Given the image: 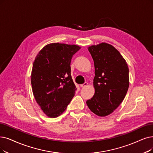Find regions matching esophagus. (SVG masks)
<instances>
[{
  "mask_svg": "<svg viewBox=\"0 0 153 153\" xmlns=\"http://www.w3.org/2000/svg\"><path fill=\"white\" fill-rule=\"evenodd\" d=\"M87 85H88V83H87V82H85L83 84L80 85V87H86Z\"/></svg>",
  "mask_w": 153,
  "mask_h": 153,
  "instance_id": "34e87169",
  "label": "esophagus"
}]
</instances>
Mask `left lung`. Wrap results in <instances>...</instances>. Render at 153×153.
Returning <instances> with one entry per match:
<instances>
[{
    "mask_svg": "<svg viewBox=\"0 0 153 153\" xmlns=\"http://www.w3.org/2000/svg\"><path fill=\"white\" fill-rule=\"evenodd\" d=\"M94 62L95 94L86 103L100 117L112 114L126 95L129 85V68L124 58L112 45L102 43L88 47Z\"/></svg>",
    "mask_w": 153,
    "mask_h": 153,
    "instance_id": "left-lung-1",
    "label": "left lung"
}]
</instances>
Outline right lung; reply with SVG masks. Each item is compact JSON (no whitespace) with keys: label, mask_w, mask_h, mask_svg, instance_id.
Returning a JSON list of instances; mask_svg holds the SVG:
<instances>
[{"label":"right lung","mask_w":153,"mask_h":153,"mask_svg":"<svg viewBox=\"0 0 153 153\" xmlns=\"http://www.w3.org/2000/svg\"><path fill=\"white\" fill-rule=\"evenodd\" d=\"M77 45L51 43L39 52L30 76L33 93L41 109L48 117H57L75 95L76 86L71 76L73 56Z\"/></svg>","instance_id":"right-lung-1"}]
</instances>
